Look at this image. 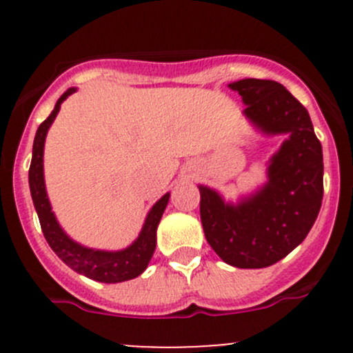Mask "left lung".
<instances>
[{
	"instance_id": "left-lung-1",
	"label": "left lung",
	"mask_w": 353,
	"mask_h": 353,
	"mask_svg": "<svg viewBox=\"0 0 353 353\" xmlns=\"http://www.w3.org/2000/svg\"><path fill=\"white\" fill-rule=\"evenodd\" d=\"M242 96V114L264 136L287 134L267 163V182L237 202L199 184L205 239L225 264L262 269L302 244L319 216L323 197L322 144L307 109L270 79L229 84Z\"/></svg>"
}]
</instances>
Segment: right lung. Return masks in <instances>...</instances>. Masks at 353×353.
Returning <instances> with one entry per match:
<instances>
[{"label": "right lung", "instance_id": "1", "mask_svg": "<svg viewBox=\"0 0 353 353\" xmlns=\"http://www.w3.org/2000/svg\"><path fill=\"white\" fill-rule=\"evenodd\" d=\"M78 91V88H70L58 99L54 109L44 123L39 125L36 131L33 143V159L30 165V190L33 197V204L36 212H38L39 224L44 234V239L61 261L68 267H71L74 272L86 275L96 282L104 283H117L124 281L136 279L148 269L149 261H151L154 249H156V230L159 225L161 217H163L165 205L169 202L171 192H165L156 204L149 209L148 216L141 229L139 236L134 239L131 245L121 250H101L92 249V247L81 245L79 242L64 232L61 228L58 219L52 212L50 197L46 192V184H44V141L50 131L51 124L54 123L58 116L61 104L64 103L72 92Z\"/></svg>", "mask_w": 353, "mask_h": 353}]
</instances>
